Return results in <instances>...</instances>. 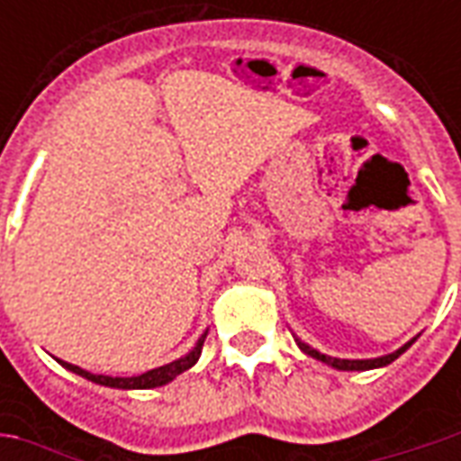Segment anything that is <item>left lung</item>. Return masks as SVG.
<instances>
[{"label":"left lung","instance_id":"left-lung-1","mask_svg":"<svg viewBox=\"0 0 461 461\" xmlns=\"http://www.w3.org/2000/svg\"><path fill=\"white\" fill-rule=\"evenodd\" d=\"M412 340H415V339H412ZM412 340H410V343H405V346L400 348V350H395V353H390V356H383V357H373V360H340V357L323 356V353L313 350V348L306 346V343H301V340H299V346H301V350H303V353H309L311 357H316V360H323V363H329V366L339 367V370H370V367H380V366H387V363H393L395 357L402 356L407 348L412 346Z\"/></svg>","mask_w":461,"mask_h":461}]
</instances>
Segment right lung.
I'll use <instances>...</instances> for the list:
<instances>
[{
  "mask_svg": "<svg viewBox=\"0 0 461 461\" xmlns=\"http://www.w3.org/2000/svg\"><path fill=\"white\" fill-rule=\"evenodd\" d=\"M202 343H204V336H202L200 343L194 346V350L187 353L185 357H180V360L167 363V366H162V367H155V370H148V373H142V375H135V377L95 375V373H88V370H84V367L71 366V363H64V360H59V363H61L64 367H68V370L76 373V375L86 377V380H94V383H98V385L121 387V390H150V387L165 385V383H170L172 377H177L180 373H185V370H190V367L197 363V357H200Z\"/></svg>",
  "mask_w": 461,
  "mask_h": 461,
  "instance_id": "right-lung-1",
  "label": "right lung"
}]
</instances>
